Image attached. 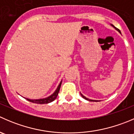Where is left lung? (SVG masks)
Masks as SVG:
<instances>
[{
  "instance_id": "8db88e82",
  "label": "left lung",
  "mask_w": 134,
  "mask_h": 134,
  "mask_svg": "<svg viewBox=\"0 0 134 134\" xmlns=\"http://www.w3.org/2000/svg\"><path fill=\"white\" fill-rule=\"evenodd\" d=\"M113 27H114V26H113ZM115 28L117 30V31H119V32H120V30L119 29L116 28V27H115ZM80 94H81V93H80ZM81 96H82V97H83V98H84V99H86V100H88V101H90V102H97V101H96V100H92V99H88V98H86V97L85 96H83L82 94H81Z\"/></svg>"
}]
</instances>
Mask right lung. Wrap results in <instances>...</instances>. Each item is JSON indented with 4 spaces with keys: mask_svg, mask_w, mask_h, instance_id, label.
Masks as SVG:
<instances>
[{
    "mask_svg": "<svg viewBox=\"0 0 134 134\" xmlns=\"http://www.w3.org/2000/svg\"><path fill=\"white\" fill-rule=\"evenodd\" d=\"M62 82L59 83V86L57 88L56 90L54 92V93L53 94H52L51 96H49V97H46V98H44V99H27L25 98L27 101L30 102H32V103H37V104H47V103H50V102H53L54 100L56 99L57 96H58V93L59 92V90H60V87H61V84H62Z\"/></svg>",
    "mask_w": 134,
    "mask_h": 134,
    "instance_id": "obj_1",
    "label": "right lung"
}]
</instances>
